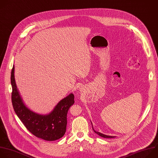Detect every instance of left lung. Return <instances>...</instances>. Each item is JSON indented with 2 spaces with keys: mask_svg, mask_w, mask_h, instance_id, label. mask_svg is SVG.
<instances>
[{
  "mask_svg": "<svg viewBox=\"0 0 158 158\" xmlns=\"http://www.w3.org/2000/svg\"><path fill=\"white\" fill-rule=\"evenodd\" d=\"M91 124H92V123H91ZM92 127H93V126H92ZM92 128H93V131H94V133H97V134H98L99 136H102V137H103V138H114V136H111L105 135H104V134H102V133H100V132L96 131L95 130H94L93 129V127H92Z\"/></svg>",
  "mask_w": 158,
  "mask_h": 158,
  "instance_id": "8db88e82",
  "label": "left lung"
}]
</instances>
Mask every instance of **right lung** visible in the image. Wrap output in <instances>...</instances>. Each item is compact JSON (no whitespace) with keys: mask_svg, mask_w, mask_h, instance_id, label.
<instances>
[{"mask_svg":"<svg viewBox=\"0 0 158 158\" xmlns=\"http://www.w3.org/2000/svg\"><path fill=\"white\" fill-rule=\"evenodd\" d=\"M10 79L13 108L26 128L36 137L46 141H55L64 136L67 128V113L75 103L74 94L70 93L60 101L49 114H40L30 110L24 104L17 88L14 65L11 72Z\"/></svg>","mask_w":158,"mask_h":158,"instance_id":"1","label":"right lung"}]
</instances>
